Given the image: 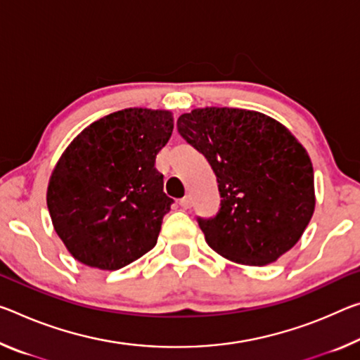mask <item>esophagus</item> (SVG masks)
I'll return each mask as SVG.
<instances>
[{
  "label": "esophagus",
  "mask_w": 360,
  "mask_h": 360,
  "mask_svg": "<svg viewBox=\"0 0 360 360\" xmlns=\"http://www.w3.org/2000/svg\"><path fill=\"white\" fill-rule=\"evenodd\" d=\"M179 205L184 210H187V208H191L192 207V197L191 195H186V197H182L181 200H179Z\"/></svg>",
  "instance_id": "esophagus-1"
}]
</instances>
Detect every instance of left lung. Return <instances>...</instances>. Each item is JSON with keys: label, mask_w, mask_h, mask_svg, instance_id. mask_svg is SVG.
<instances>
[{"label": "left lung", "mask_w": 360, "mask_h": 360, "mask_svg": "<svg viewBox=\"0 0 360 360\" xmlns=\"http://www.w3.org/2000/svg\"><path fill=\"white\" fill-rule=\"evenodd\" d=\"M176 124L218 181V213L197 216L210 247L247 266H264L287 253L316 205L304 147L276 120L243 108H195Z\"/></svg>", "instance_id": "1"}]
</instances>
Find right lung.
<instances>
[{
    "instance_id": "right-lung-1",
    "label": "right lung",
    "mask_w": 360,
    "mask_h": 360,
    "mask_svg": "<svg viewBox=\"0 0 360 360\" xmlns=\"http://www.w3.org/2000/svg\"><path fill=\"white\" fill-rule=\"evenodd\" d=\"M171 133L169 112L124 108L91 123L67 147L49 179L48 210L73 258L117 271L155 247L173 203L155 157Z\"/></svg>"
}]
</instances>
